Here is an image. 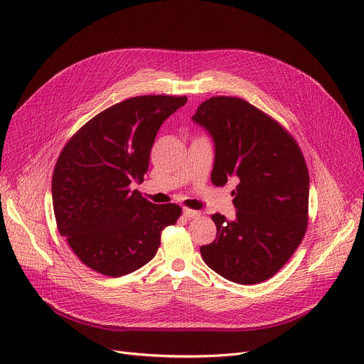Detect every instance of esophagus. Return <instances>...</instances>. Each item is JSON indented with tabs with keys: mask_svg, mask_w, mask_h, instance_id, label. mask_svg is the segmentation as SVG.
I'll return each mask as SVG.
<instances>
[{
	"mask_svg": "<svg viewBox=\"0 0 364 364\" xmlns=\"http://www.w3.org/2000/svg\"><path fill=\"white\" fill-rule=\"evenodd\" d=\"M183 215L186 218H198L200 215L199 211H195V209H188V208H184L183 209Z\"/></svg>",
	"mask_w": 364,
	"mask_h": 364,
	"instance_id": "34e87169",
	"label": "esophagus"
}]
</instances>
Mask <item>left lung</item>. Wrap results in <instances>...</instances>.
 <instances>
[{"label":"left lung","mask_w":364,"mask_h":364,"mask_svg":"<svg viewBox=\"0 0 364 364\" xmlns=\"http://www.w3.org/2000/svg\"><path fill=\"white\" fill-rule=\"evenodd\" d=\"M192 119L215 144L211 181L239 180L236 218L213 215L217 237L200 247L202 258L227 280L261 283L288 262L307 232L310 177L302 151L277 121L239 97L205 100Z\"/></svg>","instance_id":"obj_1"}]
</instances>
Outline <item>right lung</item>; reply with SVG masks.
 <instances>
[{
    "label": "right lung",
    "mask_w": 364,
    "mask_h": 364,
    "mask_svg": "<svg viewBox=\"0 0 364 364\" xmlns=\"http://www.w3.org/2000/svg\"><path fill=\"white\" fill-rule=\"evenodd\" d=\"M186 95H139L95 114L63 147L51 193L59 233L94 272L119 277L156 255L181 208L155 205L131 190L149 168L155 137Z\"/></svg>",
    "instance_id": "right-lung-1"
}]
</instances>
